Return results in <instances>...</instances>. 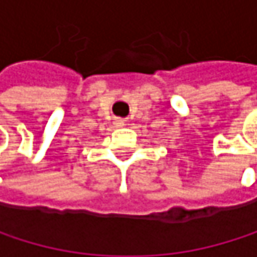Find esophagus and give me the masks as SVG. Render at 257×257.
I'll use <instances>...</instances> for the list:
<instances>
[{"instance_id":"1","label":"esophagus","mask_w":257,"mask_h":257,"mask_svg":"<svg viewBox=\"0 0 257 257\" xmlns=\"http://www.w3.org/2000/svg\"><path fill=\"white\" fill-rule=\"evenodd\" d=\"M117 123H119V125H123V120H117Z\"/></svg>"}]
</instances>
